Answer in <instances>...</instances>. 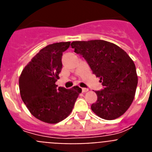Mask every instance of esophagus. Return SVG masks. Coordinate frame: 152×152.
Here are the masks:
<instances>
[{
    "label": "esophagus",
    "mask_w": 152,
    "mask_h": 152,
    "mask_svg": "<svg viewBox=\"0 0 152 152\" xmlns=\"http://www.w3.org/2000/svg\"><path fill=\"white\" fill-rule=\"evenodd\" d=\"M88 88H82V92H83V93L88 92Z\"/></svg>",
    "instance_id": "obj_1"
}]
</instances>
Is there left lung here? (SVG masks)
Instances as JSON below:
<instances>
[{
    "label": "left lung",
    "instance_id": "8db88e82",
    "mask_svg": "<svg viewBox=\"0 0 152 152\" xmlns=\"http://www.w3.org/2000/svg\"><path fill=\"white\" fill-rule=\"evenodd\" d=\"M75 52L87 61L103 86L91 110L98 116L112 120L121 116L134 100L138 76L133 61L118 45L104 40L72 42Z\"/></svg>",
    "mask_w": 152,
    "mask_h": 152
}]
</instances>
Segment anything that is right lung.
I'll return each instance as SVG.
<instances>
[{
    "label": "right lung",
    "mask_w": 152,
    "mask_h": 152,
    "mask_svg": "<svg viewBox=\"0 0 152 152\" xmlns=\"http://www.w3.org/2000/svg\"><path fill=\"white\" fill-rule=\"evenodd\" d=\"M70 43L56 42L41 49L19 78L23 101L33 116L45 123H57L68 117L81 92L77 86L66 89L56 84L62 68V53Z\"/></svg>",
    "instance_id": "obj_1"
}]
</instances>
